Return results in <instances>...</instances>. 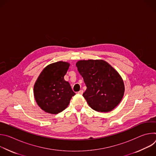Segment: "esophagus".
<instances>
[{
    "mask_svg": "<svg viewBox=\"0 0 156 156\" xmlns=\"http://www.w3.org/2000/svg\"><path fill=\"white\" fill-rule=\"evenodd\" d=\"M78 93L79 94H83V90H80V91H78Z\"/></svg>",
    "mask_w": 156,
    "mask_h": 156,
    "instance_id": "34e87169",
    "label": "esophagus"
}]
</instances>
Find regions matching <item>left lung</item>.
<instances>
[{
  "instance_id": "obj_1",
  "label": "left lung",
  "mask_w": 156,
  "mask_h": 156,
  "mask_svg": "<svg viewBox=\"0 0 156 156\" xmlns=\"http://www.w3.org/2000/svg\"><path fill=\"white\" fill-rule=\"evenodd\" d=\"M76 65L87 87L83 96L90 107L98 112H108L119 105L125 86L112 66L103 60H80Z\"/></svg>"
}]
</instances>
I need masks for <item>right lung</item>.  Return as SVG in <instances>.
I'll use <instances>...</instances> for the list:
<instances>
[{"mask_svg": "<svg viewBox=\"0 0 156 156\" xmlns=\"http://www.w3.org/2000/svg\"><path fill=\"white\" fill-rule=\"evenodd\" d=\"M70 66L59 61L43 69L34 86V96L39 107L44 112L58 114L68 107L75 95L70 83L64 80Z\"/></svg>", "mask_w": 156, "mask_h": 156, "instance_id": "obj_1", "label": "right lung"}]
</instances>
